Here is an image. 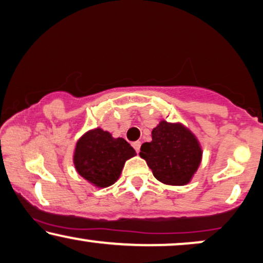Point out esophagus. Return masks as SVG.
<instances>
[{"label":"esophagus","instance_id":"obj_1","mask_svg":"<svg viewBox=\"0 0 263 263\" xmlns=\"http://www.w3.org/2000/svg\"><path fill=\"white\" fill-rule=\"evenodd\" d=\"M132 146H134L136 152L139 153V149H141V142H139V141H137V142H134V143H132Z\"/></svg>","mask_w":263,"mask_h":263}]
</instances>
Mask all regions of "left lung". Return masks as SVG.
Listing matches in <instances>:
<instances>
[{"mask_svg":"<svg viewBox=\"0 0 263 263\" xmlns=\"http://www.w3.org/2000/svg\"><path fill=\"white\" fill-rule=\"evenodd\" d=\"M152 142L143 143L142 159L161 183L181 186L190 183L202 160L198 139L184 125L160 121L152 131Z\"/></svg>","mask_w":263,"mask_h":263,"instance_id":"obj_1","label":"left lung"}]
</instances>
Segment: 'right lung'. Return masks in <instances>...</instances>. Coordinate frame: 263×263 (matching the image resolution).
<instances>
[{"label":"right lung","instance_id":"right-lung-1","mask_svg":"<svg viewBox=\"0 0 263 263\" xmlns=\"http://www.w3.org/2000/svg\"><path fill=\"white\" fill-rule=\"evenodd\" d=\"M135 155V149L124 138H114L97 127L78 139L73 163L79 176L93 186L107 187L119 179L125 162Z\"/></svg>","mask_w":263,"mask_h":263}]
</instances>
